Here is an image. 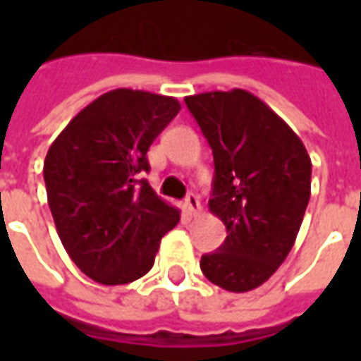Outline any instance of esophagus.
Listing matches in <instances>:
<instances>
[{"instance_id":"esophagus-1","label":"esophagus","mask_w":361,"mask_h":361,"mask_svg":"<svg viewBox=\"0 0 361 361\" xmlns=\"http://www.w3.org/2000/svg\"><path fill=\"white\" fill-rule=\"evenodd\" d=\"M183 207H185V211L189 214H197V212L201 211V203H199V197L195 193H188L185 197V201H183Z\"/></svg>"}]
</instances>
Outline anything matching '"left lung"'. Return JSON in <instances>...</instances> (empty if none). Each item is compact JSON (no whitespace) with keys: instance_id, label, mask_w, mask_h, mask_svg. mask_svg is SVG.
Returning <instances> with one entry per match:
<instances>
[{"instance_id":"8db88e82","label":"left lung","mask_w":361,"mask_h":361,"mask_svg":"<svg viewBox=\"0 0 361 361\" xmlns=\"http://www.w3.org/2000/svg\"><path fill=\"white\" fill-rule=\"evenodd\" d=\"M214 158L209 209L226 240L201 271L228 292H250L276 272L295 242L311 195V158L302 139L243 89L185 98Z\"/></svg>"}]
</instances>
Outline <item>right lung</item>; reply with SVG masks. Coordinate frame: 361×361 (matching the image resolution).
<instances>
[{
	"label": "right lung",
	"mask_w": 361,
	"mask_h": 361,
	"mask_svg": "<svg viewBox=\"0 0 361 361\" xmlns=\"http://www.w3.org/2000/svg\"><path fill=\"white\" fill-rule=\"evenodd\" d=\"M172 96L116 89L82 108L51 142L44 181L58 235L89 279L118 286L154 265L160 240L180 222L139 173L147 150L178 111Z\"/></svg>",
	"instance_id": "add662e5"
}]
</instances>
